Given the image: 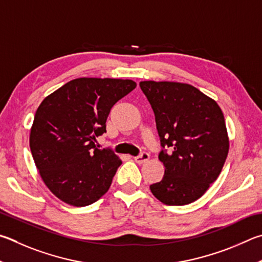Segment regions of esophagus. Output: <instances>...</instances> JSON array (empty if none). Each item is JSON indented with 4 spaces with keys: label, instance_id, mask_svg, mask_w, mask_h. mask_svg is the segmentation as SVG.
<instances>
[{
    "label": "esophagus",
    "instance_id": "34e87169",
    "mask_svg": "<svg viewBox=\"0 0 262 262\" xmlns=\"http://www.w3.org/2000/svg\"><path fill=\"white\" fill-rule=\"evenodd\" d=\"M149 159H150V156H149V154H146V152H143V154H142V155L137 156V157H134V160L136 161L137 164H144Z\"/></svg>",
    "mask_w": 262,
    "mask_h": 262
}]
</instances>
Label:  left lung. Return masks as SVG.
<instances>
[{
  "instance_id": "left-lung-1",
  "label": "left lung",
  "mask_w": 262,
  "mask_h": 262,
  "mask_svg": "<svg viewBox=\"0 0 262 262\" xmlns=\"http://www.w3.org/2000/svg\"><path fill=\"white\" fill-rule=\"evenodd\" d=\"M155 112L165 167L160 182L150 185L165 205H187L201 198L220 175L229 151V137L220 106L189 83L141 81Z\"/></svg>"
}]
</instances>
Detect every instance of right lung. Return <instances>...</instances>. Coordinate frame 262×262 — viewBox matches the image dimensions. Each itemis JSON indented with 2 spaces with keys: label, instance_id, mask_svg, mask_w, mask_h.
I'll return each instance as SVG.
<instances>
[{
  "label": "right lung",
  "instance_id": "obj_1",
  "mask_svg": "<svg viewBox=\"0 0 262 262\" xmlns=\"http://www.w3.org/2000/svg\"><path fill=\"white\" fill-rule=\"evenodd\" d=\"M136 87L133 80L79 78L37 107L30 147L40 177L55 196L83 207L107 192L121 159L95 145L112 106Z\"/></svg>",
  "mask_w": 262,
  "mask_h": 262
}]
</instances>
